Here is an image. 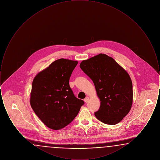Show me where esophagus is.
I'll return each instance as SVG.
<instances>
[{"label": "esophagus", "mask_w": 160, "mask_h": 160, "mask_svg": "<svg viewBox=\"0 0 160 160\" xmlns=\"http://www.w3.org/2000/svg\"><path fill=\"white\" fill-rule=\"evenodd\" d=\"M84 101L86 102H88L89 101V98L88 97H86V98H84Z\"/></svg>", "instance_id": "obj_1"}]
</instances>
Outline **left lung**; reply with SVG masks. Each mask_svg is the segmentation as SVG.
Listing matches in <instances>:
<instances>
[{
    "label": "left lung",
    "instance_id": "left-lung-1",
    "mask_svg": "<svg viewBox=\"0 0 160 160\" xmlns=\"http://www.w3.org/2000/svg\"><path fill=\"white\" fill-rule=\"evenodd\" d=\"M80 67L93 81L101 101L96 118L108 125L121 122L132 103V84L128 72L105 54L82 61Z\"/></svg>",
    "mask_w": 160,
    "mask_h": 160
}]
</instances>
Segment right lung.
<instances>
[{"mask_svg":"<svg viewBox=\"0 0 160 160\" xmlns=\"http://www.w3.org/2000/svg\"><path fill=\"white\" fill-rule=\"evenodd\" d=\"M77 61L60 59L35 77L32 86L31 106L47 127H65L78 113L83 101L76 98L69 81Z\"/></svg>","mask_w":160,"mask_h":160,"instance_id":"add662e5","label":"right lung"}]
</instances>
